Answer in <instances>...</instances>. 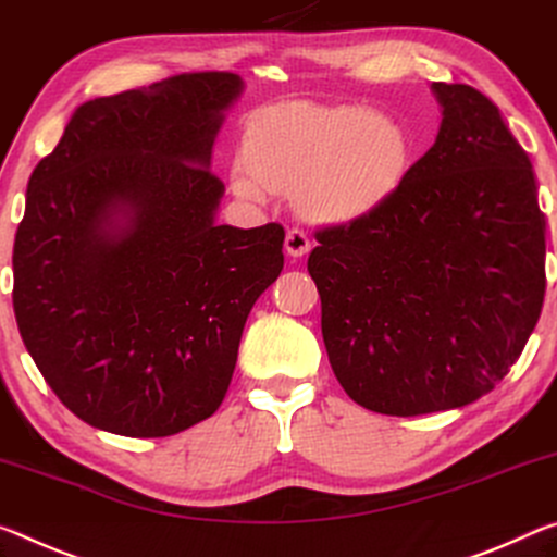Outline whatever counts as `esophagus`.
I'll use <instances>...</instances> for the list:
<instances>
[{"label": "esophagus", "instance_id": "34e87169", "mask_svg": "<svg viewBox=\"0 0 557 557\" xmlns=\"http://www.w3.org/2000/svg\"><path fill=\"white\" fill-rule=\"evenodd\" d=\"M284 249H286L288 257L300 259V257H306L308 251H311V239H308V234L304 230H288Z\"/></svg>", "mask_w": 557, "mask_h": 557}]
</instances>
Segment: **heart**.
<instances>
[{
	"label": "heart",
	"mask_w": 557,
	"mask_h": 557,
	"mask_svg": "<svg viewBox=\"0 0 557 557\" xmlns=\"http://www.w3.org/2000/svg\"><path fill=\"white\" fill-rule=\"evenodd\" d=\"M236 193L296 189L308 219L348 224L385 207L414 168V138L397 115L355 103H281L244 131Z\"/></svg>",
	"instance_id": "1"
}]
</instances>
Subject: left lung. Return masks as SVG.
Segmentation results:
<instances>
[{
  "mask_svg": "<svg viewBox=\"0 0 557 557\" xmlns=\"http://www.w3.org/2000/svg\"><path fill=\"white\" fill-rule=\"evenodd\" d=\"M436 140L385 207L315 234L327 360L364 409L412 417L473 403L523 352L545 296L533 165L498 108L432 84Z\"/></svg>",
  "mask_w": 557,
  "mask_h": 557,
  "instance_id": "obj_1",
  "label": "left lung"
}]
</instances>
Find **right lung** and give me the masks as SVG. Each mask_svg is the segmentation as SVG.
<instances>
[{
	"label": "right lung",
	"mask_w": 557,
	"mask_h": 557,
	"mask_svg": "<svg viewBox=\"0 0 557 557\" xmlns=\"http://www.w3.org/2000/svg\"><path fill=\"white\" fill-rule=\"evenodd\" d=\"M236 73H182L86 100L34 168L14 239V315L73 414L170 436L230 389L257 298L284 269V226L216 224L212 145Z\"/></svg>",
	"instance_id": "1"
}]
</instances>
